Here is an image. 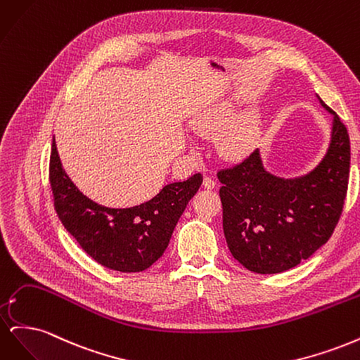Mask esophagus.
Instances as JSON below:
<instances>
[{"label": "esophagus", "mask_w": 360, "mask_h": 360, "mask_svg": "<svg viewBox=\"0 0 360 360\" xmlns=\"http://www.w3.org/2000/svg\"><path fill=\"white\" fill-rule=\"evenodd\" d=\"M202 184H204L205 189H214V188H216V181H214L212 177H209V176L204 177Z\"/></svg>", "instance_id": "1"}]
</instances>
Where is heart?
<instances>
[{
    "label": "heart",
    "instance_id": "heart-1",
    "mask_svg": "<svg viewBox=\"0 0 360 360\" xmlns=\"http://www.w3.org/2000/svg\"><path fill=\"white\" fill-rule=\"evenodd\" d=\"M225 115H226L225 110L212 112L210 115H207L201 120L200 129L221 127L224 124ZM250 143H252V130H250L248 123L240 122L226 130L225 135L221 139V151L226 158L237 159L248 153Z\"/></svg>",
    "mask_w": 360,
    "mask_h": 360
}]
</instances>
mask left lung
<instances>
[{
  "instance_id": "8db88e82",
  "label": "left lung",
  "mask_w": 360,
  "mask_h": 360,
  "mask_svg": "<svg viewBox=\"0 0 360 360\" xmlns=\"http://www.w3.org/2000/svg\"><path fill=\"white\" fill-rule=\"evenodd\" d=\"M320 103L335 115L332 141L308 176H271L258 150L217 171L226 245L238 263L255 274L296 267L329 240L341 217L350 177V138L340 117Z\"/></svg>"
}]
</instances>
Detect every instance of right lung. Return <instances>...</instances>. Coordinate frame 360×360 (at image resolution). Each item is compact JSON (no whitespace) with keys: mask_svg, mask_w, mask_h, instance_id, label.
Instances as JSON below:
<instances>
[{"mask_svg":"<svg viewBox=\"0 0 360 360\" xmlns=\"http://www.w3.org/2000/svg\"><path fill=\"white\" fill-rule=\"evenodd\" d=\"M49 183L61 224L85 252L106 269L135 274L148 269L165 252L180 216L201 186L202 174L167 184L144 204L108 209L86 198L72 183L53 141Z\"/></svg>","mask_w":360,"mask_h":360,"instance_id":"right-lung-1","label":"right lung"}]
</instances>
